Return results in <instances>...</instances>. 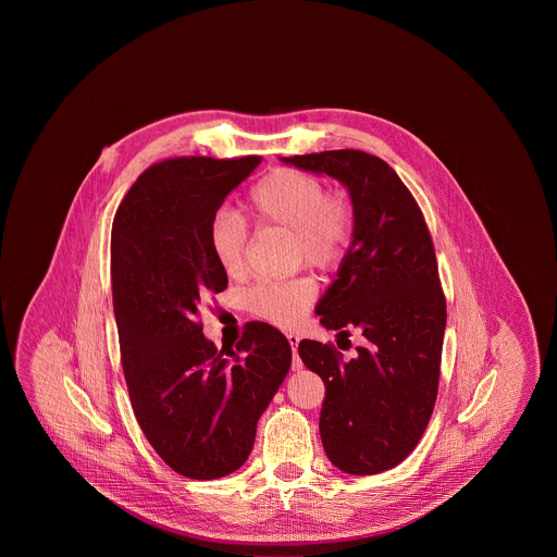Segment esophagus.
<instances>
[{"mask_svg":"<svg viewBox=\"0 0 557 557\" xmlns=\"http://www.w3.org/2000/svg\"><path fill=\"white\" fill-rule=\"evenodd\" d=\"M286 339H288L290 350H293V370H299V368H301V361H299V357H297V344H299V337H297L295 333H288V335H286Z\"/></svg>","mask_w":557,"mask_h":557,"instance_id":"1","label":"esophagus"}]
</instances>
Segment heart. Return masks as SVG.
I'll list each match as a JSON object with an SVG mask.
<instances>
[{"mask_svg": "<svg viewBox=\"0 0 557 557\" xmlns=\"http://www.w3.org/2000/svg\"><path fill=\"white\" fill-rule=\"evenodd\" d=\"M256 224L293 233L295 258L314 269L331 271L346 258L355 233V207L346 194L326 191L324 183L299 170H275L249 194ZM209 249L228 277L247 269L249 228L243 218L218 211L209 224ZM317 297L310 277L262 282L247 295L253 314L275 326H295Z\"/></svg>", "mask_w": 557, "mask_h": 557, "instance_id": "b5f03b06", "label": "heart"}]
</instances>
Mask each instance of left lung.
Listing matches in <instances>:
<instances>
[{
    "label": "left lung",
    "mask_w": 557,
    "mask_h": 557,
    "mask_svg": "<svg viewBox=\"0 0 557 557\" xmlns=\"http://www.w3.org/2000/svg\"><path fill=\"white\" fill-rule=\"evenodd\" d=\"M348 187L352 245L314 312L329 331L366 346L355 359L322 342H299V357L322 376L320 434L326 456L352 475L399 465L421 441L438 392L447 322L432 235L414 196L379 156L333 149L282 158Z\"/></svg>",
    "instance_id": "obj_1"
}]
</instances>
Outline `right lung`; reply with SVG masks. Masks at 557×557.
<instances>
[{
	"mask_svg": "<svg viewBox=\"0 0 557 557\" xmlns=\"http://www.w3.org/2000/svg\"><path fill=\"white\" fill-rule=\"evenodd\" d=\"M260 156H183L145 170L112 224V299L136 421L176 473L213 481L243 467L290 368V344L249 322L231 350L202 335L200 301L226 288L209 224Z\"/></svg>",
	"mask_w": 557,
	"mask_h": 557,
	"instance_id": "1",
	"label": "right lung"
}]
</instances>
